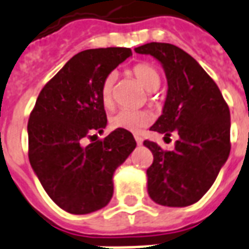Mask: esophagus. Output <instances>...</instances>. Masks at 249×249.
Listing matches in <instances>:
<instances>
[{"mask_svg": "<svg viewBox=\"0 0 249 249\" xmlns=\"http://www.w3.org/2000/svg\"><path fill=\"white\" fill-rule=\"evenodd\" d=\"M135 140H136V143H138V145L143 144V139H142L140 136H135Z\"/></svg>", "mask_w": 249, "mask_h": 249, "instance_id": "obj_1", "label": "esophagus"}]
</instances>
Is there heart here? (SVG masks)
<instances>
[{
	"instance_id": "obj_1",
	"label": "heart",
	"mask_w": 249,
	"mask_h": 249,
	"mask_svg": "<svg viewBox=\"0 0 249 249\" xmlns=\"http://www.w3.org/2000/svg\"><path fill=\"white\" fill-rule=\"evenodd\" d=\"M132 76L140 82V85L147 91L158 90L161 82L159 71L148 63H140L132 67ZM115 73H109L102 82L101 87V98L105 107H110L113 105L114 84ZM152 122V115L147 111H132V110H121L110 118V124L114 128H122L126 131L139 132Z\"/></svg>"
}]
</instances>
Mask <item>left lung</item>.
<instances>
[{"instance_id":"1","label":"left lung","mask_w":249,"mask_h":249,"mask_svg":"<svg viewBox=\"0 0 249 249\" xmlns=\"http://www.w3.org/2000/svg\"><path fill=\"white\" fill-rule=\"evenodd\" d=\"M136 53L151 55L164 68L168 91L162 114L151 130L178 134L173 151L153 142L147 190L159 205L185 207L198 202L214 184L230 155V109L214 80L184 50L169 43H147Z\"/></svg>"}]
</instances>
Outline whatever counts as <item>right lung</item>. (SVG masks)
I'll return each mask as SVG.
<instances>
[{
	"label": "right lung",
	"instance_id": "1",
	"mask_svg": "<svg viewBox=\"0 0 249 249\" xmlns=\"http://www.w3.org/2000/svg\"><path fill=\"white\" fill-rule=\"evenodd\" d=\"M131 55L121 47L78 52L44 85L30 114V164L50 198L71 214H89L110 202L114 172L136 147L122 128L82 145L107 124L102 82Z\"/></svg>",
	"mask_w": 249,
	"mask_h": 249
}]
</instances>
